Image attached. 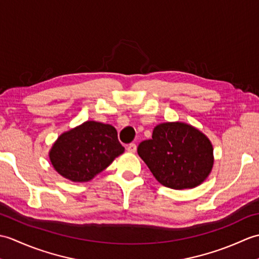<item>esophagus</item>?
I'll list each match as a JSON object with an SVG mask.
<instances>
[{
    "label": "esophagus",
    "instance_id": "esophagus-1",
    "mask_svg": "<svg viewBox=\"0 0 259 259\" xmlns=\"http://www.w3.org/2000/svg\"><path fill=\"white\" fill-rule=\"evenodd\" d=\"M126 150H128V151L131 152V153H135L136 150H137L136 144H130V145H128V147H126Z\"/></svg>",
    "mask_w": 259,
    "mask_h": 259
}]
</instances>
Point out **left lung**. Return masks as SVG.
<instances>
[{
    "label": "left lung",
    "instance_id": "left-lung-1",
    "mask_svg": "<svg viewBox=\"0 0 259 259\" xmlns=\"http://www.w3.org/2000/svg\"><path fill=\"white\" fill-rule=\"evenodd\" d=\"M138 155L159 183L177 190L202 184L213 164L210 140L184 122L156 125L152 138L140 142Z\"/></svg>",
    "mask_w": 259,
    "mask_h": 259
}]
</instances>
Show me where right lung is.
Segmentation results:
<instances>
[{
	"label": "right lung",
	"instance_id": "1",
	"mask_svg": "<svg viewBox=\"0 0 259 259\" xmlns=\"http://www.w3.org/2000/svg\"><path fill=\"white\" fill-rule=\"evenodd\" d=\"M114 126L85 121L54 142L49 157L53 168L74 183H85L123 153Z\"/></svg>",
	"mask_w": 259,
	"mask_h": 259
}]
</instances>
